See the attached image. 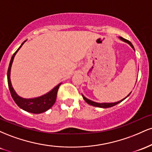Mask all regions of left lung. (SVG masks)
I'll use <instances>...</instances> for the list:
<instances>
[{
	"label": "left lung",
	"instance_id": "8db88e82",
	"mask_svg": "<svg viewBox=\"0 0 152 152\" xmlns=\"http://www.w3.org/2000/svg\"><path fill=\"white\" fill-rule=\"evenodd\" d=\"M118 38H119L120 40H121L122 41H124V42H125V43H128L129 45V46L132 47V48H133V49L134 50V46H133V45H132V43L130 42V41H129L128 40H126V39H125V38H122V37H118ZM131 93H132V92H131ZM130 93V94H131ZM130 94H129L128 96H126V97H125V98H124L123 99H121V101H118V102H114V103H98V102H93V101H91V100H90V99H87L86 97H85L83 95V94H81L82 95V96H83V99H84L85 100V102H86L87 104H89V105H91V106H96V107H99V108H104V109H105V108H109V107H112V106H115V105H116V104H119L120 102H121L122 101H124V100L125 99H126L127 97L129 96L130 95Z\"/></svg>",
	"mask_w": 152,
	"mask_h": 152
}]
</instances>
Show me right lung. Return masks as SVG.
Returning a JSON list of instances; mask_svg holds the SVG:
<instances>
[{"label": "right lung", "instance_id": "1", "mask_svg": "<svg viewBox=\"0 0 152 152\" xmlns=\"http://www.w3.org/2000/svg\"><path fill=\"white\" fill-rule=\"evenodd\" d=\"M27 40L22 43L20 47L17 49L16 51L15 52L14 54L12 56L10 61L9 64V66H8V73H7V78H8V88H9L10 94L13 98L15 104L18 105L20 109H22L24 111H28V112L33 113V114H41V113L45 112V111H48V109L52 107L55 103L56 100L57 96V92H58V88L61 83H58L57 86H56L53 88H52L50 91L48 93L43 94V95L41 96L36 97V98H31V99H26L23 98V97L20 96L17 94L13 88V86H12L11 81H10V70H11V66L12 64H13V59L15 54L18 51L19 49L21 48V46L24 44V43Z\"/></svg>", "mask_w": 152, "mask_h": 152}]
</instances>
